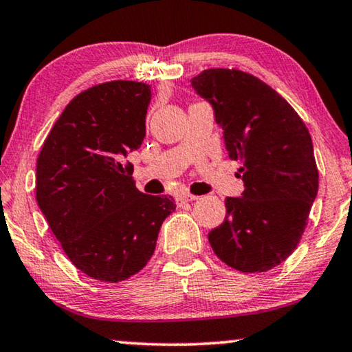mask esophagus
<instances>
[{"label": "esophagus", "mask_w": 352, "mask_h": 352, "mask_svg": "<svg viewBox=\"0 0 352 352\" xmlns=\"http://www.w3.org/2000/svg\"><path fill=\"white\" fill-rule=\"evenodd\" d=\"M199 197L194 195V194H189V192H182V194L177 195V201H192V200H197Z\"/></svg>", "instance_id": "1"}]
</instances>
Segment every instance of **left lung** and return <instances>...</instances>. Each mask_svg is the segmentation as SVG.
<instances>
[{"label":"left lung","mask_w":352,"mask_h":352,"mask_svg":"<svg viewBox=\"0 0 352 352\" xmlns=\"http://www.w3.org/2000/svg\"><path fill=\"white\" fill-rule=\"evenodd\" d=\"M192 86L213 105L230 160H239L240 199L208 234L221 261L240 272H266L300 243L319 189L311 134L271 86L237 69H208Z\"/></svg>","instance_id":"8db88e82"}]
</instances>
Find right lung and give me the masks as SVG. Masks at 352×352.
<instances>
[{"instance_id":"right-lung-1","label":"right lung","mask_w":352,"mask_h":352,"mask_svg":"<svg viewBox=\"0 0 352 352\" xmlns=\"http://www.w3.org/2000/svg\"><path fill=\"white\" fill-rule=\"evenodd\" d=\"M151 85L115 80L81 91L51 128L36 160V201L67 258L100 282L146 266L175 199L147 195L124 157L141 147Z\"/></svg>"}]
</instances>
